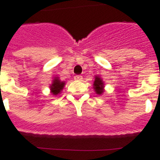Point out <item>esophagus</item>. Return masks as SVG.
<instances>
[{"instance_id": "34e87169", "label": "esophagus", "mask_w": 160, "mask_h": 160, "mask_svg": "<svg viewBox=\"0 0 160 160\" xmlns=\"http://www.w3.org/2000/svg\"><path fill=\"white\" fill-rule=\"evenodd\" d=\"M74 79L77 80V81H80V80L82 79V76H81V75H76V76H74Z\"/></svg>"}]
</instances>
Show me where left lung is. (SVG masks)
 <instances>
[{"instance_id":"obj_1","label":"left lung","mask_w":160,"mask_h":160,"mask_svg":"<svg viewBox=\"0 0 160 160\" xmlns=\"http://www.w3.org/2000/svg\"><path fill=\"white\" fill-rule=\"evenodd\" d=\"M94 89H95L96 92L101 95L103 92V82H102V79L98 77H96L95 81H94Z\"/></svg>"}]
</instances>
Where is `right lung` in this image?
I'll return each instance as SVG.
<instances>
[{"mask_svg":"<svg viewBox=\"0 0 160 160\" xmlns=\"http://www.w3.org/2000/svg\"><path fill=\"white\" fill-rule=\"evenodd\" d=\"M63 87H64V82H61L59 79L56 78L53 80L52 85L50 86L51 92H53V95H57V94H58L60 92V91L62 90Z\"/></svg>","mask_w":160,"mask_h":160,"instance_id":"1","label":"right lung"}]
</instances>
